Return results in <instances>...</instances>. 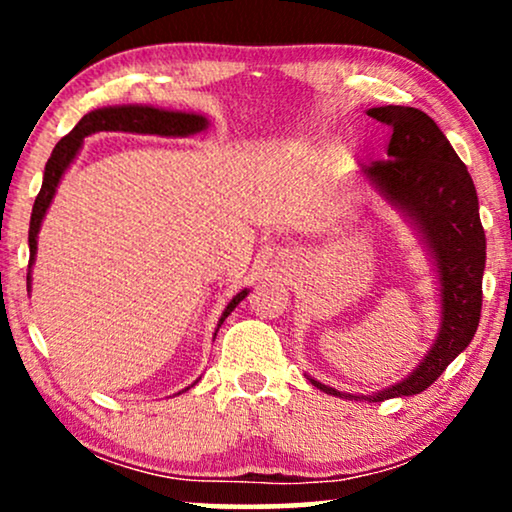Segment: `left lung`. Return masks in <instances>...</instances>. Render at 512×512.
<instances>
[{"mask_svg":"<svg viewBox=\"0 0 512 512\" xmlns=\"http://www.w3.org/2000/svg\"><path fill=\"white\" fill-rule=\"evenodd\" d=\"M368 116L389 125L391 139L387 160H375L370 167H363V174L391 205L408 216L433 256L443 305L438 338L405 380L373 396L342 394L312 377L310 382L326 394L380 403L422 394L471 345L480 324L487 244L471 174L433 118L415 107L394 104L368 109Z\"/></svg>","mask_w":512,"mask_h":512,"instance_id":"8db88e82","label":"left lung"}]
</instances>
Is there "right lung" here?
Listing matches in <instances>:
<instances>
[{"label":"right lung","instance_id":"1","mask_svg":"<svg viewBox=\"0 0 512 512\" xmlns=\"http://www.w3.org/2000/svg\"><path fill=\"white\" fill-rule=\"evenodd\" d=\"M209 121L200 114H186V111H167V109H156V107H142V104H121V107H102L90 111L81 118L79 123L74 125V130L69 132L55 144V149L48 158L46 170H44V181H41V191L34 200L32 207V219H30V265L32 268L34 256H37V235L41 228V221H44L46 209L51 207V200L55 191H58V184L62 179V174L67 172V167L74 163L76 153H79L83 139L93 132H137V135H160V137H188L195 135V132L207 130ZM27 284H30V275H27ZM247 289L237 293V296L230 300L226 310H223L219 326V331L223 321L230 312L235 310L237 305L247 298ZM216 338V333H214Z\"/></svg>","mask_w":512,"mask_h":512}]
</instances>
